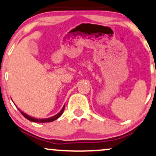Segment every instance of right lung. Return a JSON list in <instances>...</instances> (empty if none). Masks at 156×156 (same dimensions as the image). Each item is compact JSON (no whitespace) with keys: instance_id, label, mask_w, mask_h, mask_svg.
<instances>
[{"instance_id":"add662e5","label":"right lung","mask_w":156,"mask_h":156,"mask_svg":"<svg viewBox=\"0 0 156 156\" xmlns=\"http://www.w3.org/2000/svg\"><path fill=\"white\" fill-rule=\"evenodd\" d=\"M65 105H64L62 109L61 110V111H60L59 113H57V115L52 116V117L48 118V119H35V118H33V117H31V116L28 115L26 113H24V112H22L19 108L18 109H19V110L21 112L22 115H23L24 118H26L27 120H29V121H33V122H36V123H48V122H52V121H55V120H57V119H59L60 116L62 115L64 110H65Z\"/></svg>"}]
</instances>
